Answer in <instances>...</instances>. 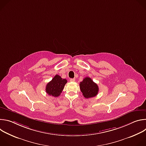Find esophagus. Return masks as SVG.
<instances>
[{
  "mask_svg": "<svg viewBox=\"0 0 146 146\" xmlns=\"http://www.w3.org/2000/svg\"><path fill=\"white\" fill-rule=\"evenodd\" d=\"M75 80H76L75 78H70V81L72 82H74V81H75Z\"/></svg>",
  "mask_w": 146,
  "mask_h": 146,
  "instance_id": "obj_1",
  "label": "esophagus"
}]
</instances>
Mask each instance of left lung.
<instances>
[{
  "instance_id": "1",
  "label": "left lung",
  "mask_w": 146,
  "mask_h": 146,
  "mask_svg": "<svg viewBox=\"0 0 146 146\" xmlns=\"http://www.w3.org/2000/svg\"><path fill=\"white\" fill-rule=\"evenodd\" d=\"M80 88L83 96L86 98H90L96 96L99 87L95 82L90 77H86L80 83Z\"/></svg>"
}]
</instances>
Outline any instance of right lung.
<instances>
[{
    "mask_svg": "<svg viewBox=\"0 0 146 146\" xmlns=\"http://www.w3.org/2000/svg\"><path fill=\"white\" fill-rule=\"evenodd\" d=\"M66 83L67 80L62 78L60 76L56 74L47 84L46 91L50 96L58 97L63 91Z\"/></svg>",
    "mask_w": 146,
    "mask_h": 146,
    "instance_id": "right-lung-1",
    "label": "right lung"
}]
</instances>
